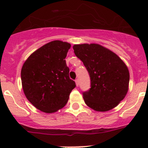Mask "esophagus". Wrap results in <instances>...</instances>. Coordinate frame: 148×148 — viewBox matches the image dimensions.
Wrapping results in <instances>:
<instances>
[{"label":"esophagus","mask_w":148,"mask_h":148,"mask_svg":"<svg viewBox=\"0 0 148 148\" xmlns=\"http://www.w3.org/2000/svg\"><path fill=\"white\" fill-rule=\"evenodd\" d=\"M75 82H76V85H77V86H79V79H76V80H75Z\"/></svg>","instance_id":"1"}]
</instances>
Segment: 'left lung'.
<instances>
[{
	"instance_id": "obj_1",
	"label": "left lung",
	"mask_w": 148,
	"mask_h": 148,
	"mask_svg": "<svg viewBox=\"0 0 148 148\" xmlns=\"http://www.w3.org/2000/svg\"><path fill=\"white\" fill-rule=\"evenodd\" d=\"M76 56L86 68L90 88L83 92L85 103L98 112H106L116 106L126 96L129 71L117 55L99 44L73 46Z\"/></svg>"
}]
</instances>
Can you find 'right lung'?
Wrapping results in <instances>:
<instances>
[{"instance_id":"obj_1","label":"right lung","mask_w":148,"mask_h":148,"mask_svg":"<svg viewBox=\"0 0 148 148\" xmlns=\"http://www.w3.org/2000/svg\"><path fill=\"white\" fill-rule=\"evenodd\" d=\"M71 45L53 40L34 52L21 71L22 88L35 108L53 113L66 105L75 82L69 78L65 58Z\"/></svg>"}]
</instances>
